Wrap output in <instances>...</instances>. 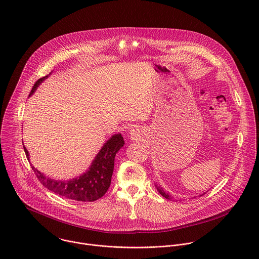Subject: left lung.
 <instances>
[{"mask_svg":"<svg viewBox=\"0 0 259 259\" xmlns=\"http://www.w3.org/2000/svg\"><path fill=\"white\" fill-rule=\"evenodd\" d=\"M156 188H157L158 192H159V193H160L164 198H166L167 200H171V197H170L167 193H165V192H164V190H163L162 188H160V187H158V186H156ZM204 194H205V193H204ZM204 194H203V195H204Z\"/></svg>","mask_w":259,"mask_h":259,"instance_id":"8db88e82","label":"left lung"}]
</instances>
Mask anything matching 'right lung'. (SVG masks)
Instances as JSON below:
<instances>
[{"mask_svg": "<svg viewBox=\"0 0 259 259\" xmlns=\"http://www.w3.org/2000/svg\"><path fill=\"white\" fill-rule=\"evenodd\" d=\"M50 75L51 73L39 79L34 83L29 96L34 93L36 88ZM124 144V138L120 133L113 135L103 144L89 169L79 177L73 179L55 180L45 176L33 166L31 168L41 183L49 191L70 200L94 202L100 199L107 192L110 186V181H112L116 154L120 151V149H122ZM23 150L27 160L29 161V154L24 145Z\"/></svg>", "mask_w": 259, "mask_h": 259, "instance_id": "obj_1", "label": "right lung"}]
</instances>
